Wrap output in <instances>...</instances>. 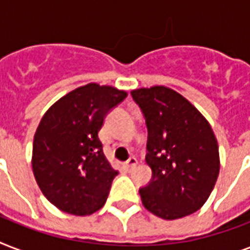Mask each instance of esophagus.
<instances>
[{"instance_id": "esophagus-1", "label": "esophagus", "mask_w": 250, "mask_h": 250, "mask_svg": "<svg viewBox=\"0 0 250 250\" xmlns=\"http://www.w3.org/2000/svg\"><path fill=\"white\" fill-rule=\"evenodd\" d=\"M136 165H137L136 158H135V157H131V158H129V160L125 162V168H127V170H131V168H133V167L136 166Z\"/></svg>"}]
</instances>
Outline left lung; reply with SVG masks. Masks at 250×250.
Segmentation results:
<instances>
[{"label": "left lung", "mask_w": 250, "mask_h": 250, "mask_svg": "<svg viewBox=\"0 0 250 250\" xmlns=\"http://www.w3.org/2000/svg\"><path fill=\"white\" fill-rule=\"evenodd\" d=\"M131 94L148 127L145 161L152 180L139 190L143 205L166 221L193 214L209 198L221 167L211 125L171 88H139Z\"/></svg>", "instance_id": "obj_1"}]
</instances>
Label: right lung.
<instances>
[{
	"mask_svg": "<svg viewBox=\"0 0 250 250\" xmlns=\"http://www.w3.org/2000/svg\"><path fill=\"white\" fill-rule=\"evenodd\" d=\"M125 90L89 83L68 92L41 118L33 137L32 170L41 192L64 213L89 215L105 205L118 175L98 132Z\"/></svg>",
	"mask_w": 250,
	"mask_h": 250,
	"instance_id": "1",
	"label": "right lung"
}]
</instances>
